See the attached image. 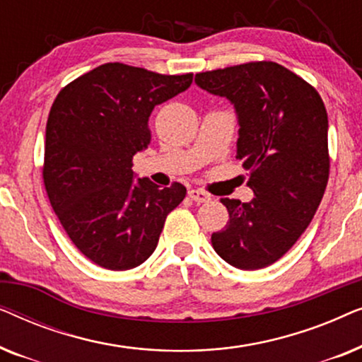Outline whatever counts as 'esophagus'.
<instances>
[{
	"mask_svg": "<svg viewBox=\"0 0 362 362\" xmlns=\"http://www.w3.org/2000/svg\"><path fill=\"white\" fill-rule=\"evenodd\" d=\"M187 196H189L194 202H209L211 201V194H207V192L202 189H189L187 191Z\"/></svg>",
	"mask_w": 362,
	"mask_h": 362,
	"instance_id": "obj_1",
	"label": "esophagus"
}]
</instances>
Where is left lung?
I'll return each mask as SVG.
<instances>
[{
  "label": "left lung",
  "instance_id": "left-lung-1",
  "mask_svg": "<svg viewBox=\"0 0 362 362\" xmlns=\"http://www.w3.org/2000/svg\"><path fill=\"white\" fill-rule=\"evenodd\" d=\"M226 97L239 120L237 158L254 199L222 197L229 222L211 237L221 259L240 270L269 267L310 226L329 176L328 113L308 82L276 62H247L196 74Z\"/></svg>",
  "mask_w": 362,
  "mask_h": 362
}]
</instances>
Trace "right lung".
<instances>
[{
	"instance_id": "obj_1",
	"label": "right lung",
	"mask_w": 362,
	"mask_h": 362,
	"mask_svg": "<svg viewBox=\"0 0 362 362\" xmlns=\"http://www.w3.org/2000/svg\"><path fill=\"white\" fill-rule=\"evenodd\" d=\"M192 74L163 76L102 64L67 83L46 125L42 177L74 245L108 270L141 265L155 252L166 216L186 187L133 181V156L150 145L153 108L185 92Z\"/></svg>"
}]
</instances>
